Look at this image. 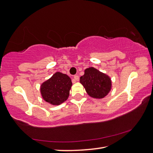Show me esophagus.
I'll return each mask as SVG.
<instances>
[{"label":"esophagus","instance_id":"obj_1","mask_svg":"<svg viewBox=\"0 0 153 153\" xmlns=\"http://www.w3.org/2000/svg\"><path fill=\"white\" fill-rule=\"evenodd\" d=\"M74 79L76 81H78L79 80V76H78V75H74Z\"/></svg>","mask_w":153,"mask_h":153}]
</instances>
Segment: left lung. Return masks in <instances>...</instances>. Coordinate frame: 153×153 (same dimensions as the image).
<instances>
[{
	"mask_svg": "<svg viewBox=\"0 0 153 153\" xmlns=\"http://www.w3.org/2000/svg\"><path fill=\"white\" fill-rule=\"evenodd\" d=\"M80 82L88 95L96 99L105 97L111 88L110 78L93 67L85 70L84 75L80 78Z\"/></svg>",
	"mask_w": 153,
	"mask_h": 153,
	"instance_id": "obj_1",
	"label": "left lung"
}]
</instances>
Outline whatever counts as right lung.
Here are the masks:
<instances>
[{
	"mask_svg": "<svg viewBox=\"0 0 153 153\" xmlns=\"http://www.w3.org/2000/svg\"><path fill=\"white\" fill-rule=\"evenodd\" d=\"M72 86L71 79L65 74L57 72L41 85L44 100L52 105H60L68 99Z\"/></svg>",
	"mask_w": 153,
	"mask_h": 153,
	"instance_id": "right-lung-1",
	"label": "right lung"
}]
</instances>
